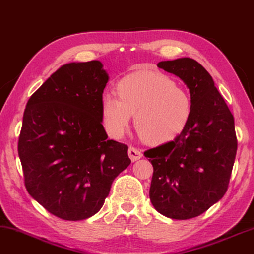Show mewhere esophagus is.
I'll return each instance as SVG.
<instances>
[{"mask_svg": "<svg viewBox=\"0 0 254 254\" xmlns=\"http://www.w3.org/2000/svg\"><path fill=\"white\" fill-rule=\"evenodd\" d=\"M127 154H128V157L131 158L132 162H135L140 160V158L142 157V153L140 151L139 149L134 148V147H128V150H127Z\"/></svg>", "mask_w": 254, "mask_h": 254, "instance_id": "obj_1", "label": "esophagus"}]
</instances>
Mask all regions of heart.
<instances>
[{"mask_svg":"<svg viewBox=\"0 0 254 254\" xmlns=\"http://www.w3.org/2000/svg\"><path fill=\"white\" fill-rule=\"evenodd\" d=\"M116 93L101 96V117L107 133L119 139L134 114V127L142 140L162 143L176 138L191 114L188 91L160 71L140 70L117 83Z\"/></svg>","mask_w":254,"mask_h":254,"instance_id":"heart-1","label":"heart"}]
</instances>
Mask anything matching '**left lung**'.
<instances>
[{"instance_id": "left-lung-1", "label": "left lung", "mask_w": 254, "mask_h": 254, "mask_svg": "<svg viewBox=\"0 0 254 254\" xmlns=\"http://www.w3.org/2000/svg\"><path fill=\"white\" fill-rule=\"evenodd\" d=\"M190 92L191 114L173 140L145 151L153 164L149 197L165 217H198L224 197L237 150L234 116L213 78L191 58L157 64Z\"/></svg>"}]
</instances>
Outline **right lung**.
I'll return each mask as SVG.
<instances>
[{
    "label": "right lung",
    "mask_w": 254,
    "mask_h": 254,
    "mask_svg": "<svg viewBox=\"0 0 254 254\" xmlns=\"http://www.w3.org/2000/svg\"><path fill=\"white\" fill-rule=\"evenodd\" d=\"M108 79L99 60L66 64L26 105L18 141L25 186L64 220L96 214L131 163L127 146L109 140L101 123Z\"/></svg>",
    "instance_id": "1"
}]
</instances>
